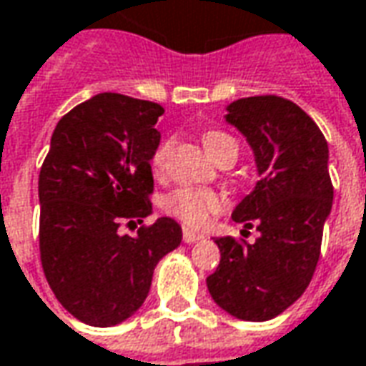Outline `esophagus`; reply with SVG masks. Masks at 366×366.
Returning <instances> with one entry per match:
<instances>
[{"label": "esophagus", "mask_w": 366, "mask_h": 366, "mask_svg": "<svg viewBox=\"0 0 366 366\" xmlns=\"http://www.w3.org/2000/svg\"><path fill=\"white\" fill-rule=\"evenodd\" d=\"M182 238L186 244H192V242H198V240H202L204 236L200 232H194V230H188V228H184Z\"/></svg>", "instance_id": "obj_1"}]
</instances>
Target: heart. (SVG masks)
Returning a JSON list of instances; mask_svg holds the SVG:
<instances>
[{
	"label": "heart",
	"instance_id": "b5f03b06",
	"mask_svg": "<svg viewBox=\"0 0 366 366\" xmlns=\"http://www.w3.org/2000/svg\"><path fill=\"white\" fill-rule=\"evenodd\" d=\"M202 142L216 162L224 158H238V152H240L238 140L226 132H206ZM168 150H170V140H164L152 156L154 168H162ZM222 206H224V198L220 194L214 190H206V188H194V186H180L164 198V210L168 214L176 216L178 220H182L184 224L194 226V228L206 224L210 216L218 212Z\"/></svg>",
	"mask_w": 366,
	"mask_h": 366
}]
</instances>
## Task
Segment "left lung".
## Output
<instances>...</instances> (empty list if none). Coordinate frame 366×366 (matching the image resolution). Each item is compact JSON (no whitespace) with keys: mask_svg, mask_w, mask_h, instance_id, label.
I'll return each mask as SVG.
<instances>
[{"mask_svg":"<svg viewBox=\"0 0 366 366\" xmlns=\"http://www.w3.org/2000/svg\"><path fill=\"white\" fill-rule=\"evenodd\" d=\"M224 120L252 148L260 178L232 220L260 236L254 244L214 238L220 264L206 285L228 315L262 322L298 300L315 274L332 208L329 144L307 112L278 96L236 99Z\"/></svg>","mask_w":366,"mask_h":366,"instance_id":"left-lung-1","label":"left lung"}]
</instances>
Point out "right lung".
<instances>
[{"label": "right lung", "mask_w": 366, "mask_h": 366, "mask_svg": "<svg viewBox=\"0 0 366 366\" xmlns=\"http://www.w3.org/2000/svg\"><path fill=\"white\" fill-rule=\"evenodd\" d=\"M160 104L98 94L58 122L39 170V252L61 307L89 327L120 325L144 305L156 264L182 242L162 216L138 234L120 224L152 214V156Z\"/></svg>", "instance_id": "1"}]
</instances>
